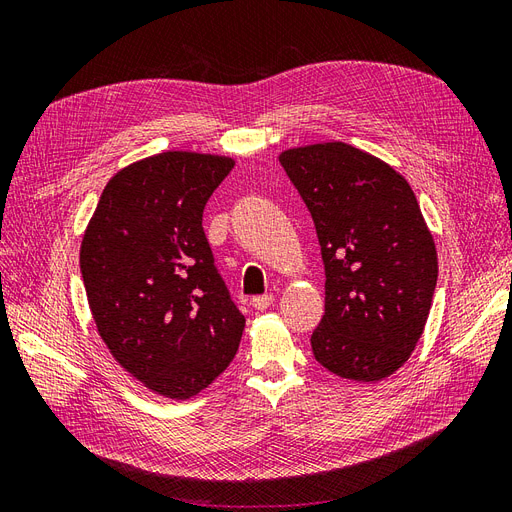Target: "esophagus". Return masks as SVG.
<instances>
[{
	"label": "esophagus",
	"instance_id": "obj_1",
	"mask_svg": "<svg viewBox=\"0 0 512 512\" xmlns=\"http://www.w3.org/2000/svg\"><path fill=\"white\" fill-rule=\"evenodd\" d=\"M273 303H275L273 294H258V297L252 299V307L260 309V312H262V309H269Z\"/></svg>",
	"mask_w": 512,
	"mask_h": 512
}]
</instances>
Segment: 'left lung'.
Masks as SVG:
<instances>
[{
	"label": "left lung",
	"mask_w": 512,
	"mask_h": 512,
	"mask_svg": "<svg viewBox=\"0 0 512 512\" xmlns=\"http://www.w3.org/2000/svg\"><path fill=\"white\" fill-rule=\"evenodd\" d=\"M316 226L324 316L316 361L339 378L376 382L421 339L438 282V254L408 181L346 143L280 153Z\"/></svg>",
	"instance_id": "1"
}]
</instances>
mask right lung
<instances>
[{
	"instance_id": "add662e5",
	"label": "right lung",
	"mask_w": 512,
	"mask_h": 512,
	"mask_svg": "<svg viewBox=\"0 0 512 512\" xmlns=\"http://www.w3.org/2000/svg\"><path fill=\"white\" fill-rule=\"evenodd\" d=\"M235 160L164 151L106 183L81 243L91 316L151 393L190 399L235 359L245 316L213 265L203 211Z\"/></svg>"
}]
</instances>
